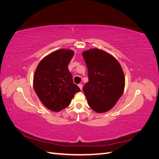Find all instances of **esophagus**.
Instances as JSON below:
<instances>
[{
  "label": "esophagus",
  "mask_w": 159,
  "mask_h": 159,
  "mask_svg": "<svg viewBox=\"0 0 159 159\" xmlns=\"http://www.w3.org/2000/svg\"><path fill=\"white\" fill-rule=\"evenodd\" d=\"M78 87H79L80 89L81 90V89H82V88H83V85H82V84H79V85H78Z\"/></svg>",
  "instance_id": "esophagus-1"
}]
</instances>
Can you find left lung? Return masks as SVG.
I'll list each match as a JSON object with an SVG mask.
<instances>
[{"mask_svg":"<svg viewBox=\"0 0 159 159\" xmlns=\"http://www.w3.org/2000/svg\"><path fill=\"white\" fill-rule=\"evenodd\" d=\"M89 81L83 88L89 106L96 113H105L121 97L125 85L123 69L108 52L92 48L82 52Z\"/></svg>","mask_w":159,"mask_h":159,"instance_id":"obj_1","label":"left lung"}]
</instances>
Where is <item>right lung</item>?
Segmentation results:
<instances>
[{"mask_svg":"<svg viewBox=\"0 0 159 159\" xmlns=\"http://www.w3.org/2000/svg\"><path fill=\"white\" fill-rule=\"evenodd\" d=\"M74 54L71 50H56L45 56L35 70L34 89L42 103L52 111L59 112L68 107L80 91L68 68Z\"/></svg>","mask_w":159,"mask_h":159,"instance_id":"right-lung-1","label":"right lung"}]
</instances>
